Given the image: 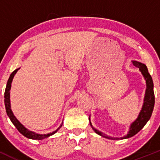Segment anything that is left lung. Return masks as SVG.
<instances>
[{
    "label": "left lung",
    "instance_id": "1",
    "mask_svg": "<svg viewBox=\"0 0 160 160\" xmlns=\"http://www.w3.org/2000/svg\"><path fill=\"white\" fill-rule=\"evenodd\" d=\"M133 65L135 67L138 68L139 71H141V74L144 77L145 81H146V90H145V95L144 98V103H143L142 108L138 116L137 119L135 120L130 125L129 129H128V133L123 137L121 138H113L107 135L106 134L102 132L99 130L93 127L92 125L90 120V116L89 117V123H90L91 127L94 130L95 133H97L100 136L105 138L111 139V140H121V139H126L128 138L134 136L141 129H142L143 127L146 125L148 120H150V117H151L152 113H153L154 104H155V96H154V92H153V82L152 80L151 76H150L147 66L144 64L141 63V62L137 61H132Z\"/></svg>",
    "mask_w": 160,
    "mask_h": 160
}]
</instances>
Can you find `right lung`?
I'll list each match as a JSON object with an SVG mask.
<instances>
[{"mask_svg": "<svg viewBox=\"0 0 160 160\" xmlns=\"http://www.w3.org/2000/svg\"><path fill=\"white\" fill-rule=\"evenodd\" d=\"M20 68H19L16 69L15 71L10 74L8 81H7L6 89H5V92H4V104H5V108H6L7 113V115H8L9 118L10 119L11 122H12V124L16 126V128H17L18 131H19L22 135H23L25 137H26L28 138H30V139H34V140H42V139L47 138L54 135L56 132H58V130L62 127V124H63V121H62V124L60 125L59 127L57 128L56 131L52 132H50V133H47V134H38V133L34 132L33 131H31V130L28 129L26 127H25V126H24L22 124L21 122L17 120V119H16V117L14 116L13 113H12V110H11V104H10L11 84H12L14 76H15V74L18 71V70Z\"/></svg>", "mask_w": 160, "mask_h": 160, "instance_id": "right-lung-1", "label": "right lung"}]
</instances>
